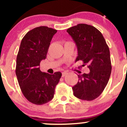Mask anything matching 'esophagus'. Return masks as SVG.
Wrapping results in <instances>:
<instances>
[{"mask_svg": "<svg viewBox=\"0 0 127 127\" xmlns=\"http://www.w3.org/2000/svg\"><path fill=\"white\" fill-rule=\"evenodd\" d=\"M67 73V72H65H65H63V73H62V77H64V76H65V75H66Z\"/></svg>", "mask_w": 127, "mask_h": 127, "instance_id": "esophagus-1", "label": "esophagus"}]
</instances>
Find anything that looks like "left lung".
Returning <instances> with one entry per match:
<instances>
[{
  "mask_svg": "<svg viewBox=\"0 0 127 127\" xmlns=\"http://www.w3.org/2000/svg\"><path fill=\"white\" fill-rule=\"evenodd\" d=\"M67 32L78 50L75 62L83 61L90 70L88 73L78 75V82L72 87L73 94L81 100H93L101 94L110 78L109 48L101 32L92 26L79 24L68 29Z\"/></svg>",
  "mask_w": 127,
  "mask_h": 127,
  "instance_id": "8db88e82",
  "label": "left lung"
}]
</instances>
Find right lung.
I'll list each match as a JSON object with an SVG mask.
<instances>
[{
    "instance_id": "obj_1",
    "label": "right lung",
    "mask_w": 127,
    "mask_h": 127,
    "mask_svg": "<svg viewBox=\"0 0 127 127\" xmlns=\"http://www.w3.org/2000/svg\"><path fill=\"white\" fill-rule=\"evenodd\" d=\"M57 30L46 26L32 29L22 39L17 57L16 75L23 95L29 101L41 105L54 98L62 73L53 75L40 71V63L46 58L50 42Z\"/></svg>"
}]
</instances>
